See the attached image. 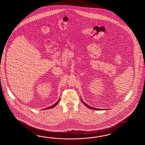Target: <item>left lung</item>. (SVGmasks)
I'll return each instance as SVG.
<instances>
[{
	"label": "left lung",
	"mask_w": 145,
	"mask_h": 145,
	"mask_svg": "<svg viewBox=\"0 0 145 145\" xmlns=\"http://www.w3.org/2000/svg\"><path fill=\"white\" fill-rule=\"evenodd\" d=\"M81 101H82V102L83 103V104L85 105L86 106V107H87L88 108H90V109H93V110H101V109H97V108H94V107H91V106H89V105H87L86 103H85L84 102H83L82 99H81Z\"/></svg>",
	"instance_id": "left-lung-1"
}]
</instances>
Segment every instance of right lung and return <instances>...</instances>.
Instances as JSON below:
<instances>
[{
	"label": "right lung",
	"instance_id": "right-lung-1",
	"mask_svg": "<svg viewBox=\"0 0 145 145\" xmlns=\"http://www.w3.org/2000/svg\"><path fill=\"white\" fill-rule=\"evenodd\" d=\"M59 100H58V101L56 103V104H54V105H52V106H50L49 107H47V108H45V109H51V108H53V107H54L56 106L57 105V104L59 103Z\"/></svg>",
	"mask_w": 145,
	"mask_h": 145
}]
</instances>
